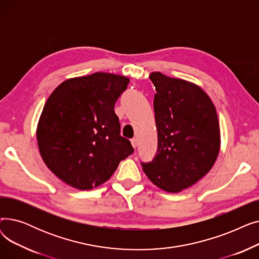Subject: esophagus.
Here are the masks:
<instances>
[{
    "mask_svg": "<svg viewBox=\"0 0 259 259\" xmlns=\"http://www.w3.org/2000/svg\"><path fill=\"white\" fill-rule=\"evenodd\" d=\"M131 145H132V147H133V148H137V147H138V145H139L138 140H137V139H132V140H131Z\"/></svg>",
    "mask_w": 259,
    "mask_h": 259,
    "instance_id": "34e87169",
    "label": "esophagus"
}]
</instances>
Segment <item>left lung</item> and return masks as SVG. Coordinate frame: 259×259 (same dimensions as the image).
Here are the masks:
<instances>
[{
	"label": "left lung",
	"instance_id": "left-lung-1",
	"mask_svg": "<svg viewBox=\"0 0 259 259\" xmlns=\"http://www.w3.org/2000/svg\"><path fill=\"white\" fill-rule=\"evenodd\" d=\"M149 77L156 90L158 146L154 159L142 166L156 187L178 193L196 184L215 164L220 121L213 102L198 85L156 71Z\"/></svg>",
	"mask_w": 259,
	"mask_h": 259
}]
</instances>
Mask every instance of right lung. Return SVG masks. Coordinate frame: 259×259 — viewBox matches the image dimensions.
I'll list each match as a JSON object with an SVG mask.
<instances>
[{
	"instance_id": "1",
	"label": "right lung",
	"mask_w": 259,
	"mask_h": 259,
	"mask_svg": "<svg viewBox=\"0 0 259 259\" xmlns=\"http://www.w3.org/2000/svg\"><path fill=\"white\" fill-rule=\"evenodd\" d=\"M129 77L107 72L64 80L49 95L36 127L46 166L75 189L90 190L111 178L133 153L120 137L114 104Z\"/></svg>"
}]
</instances>
